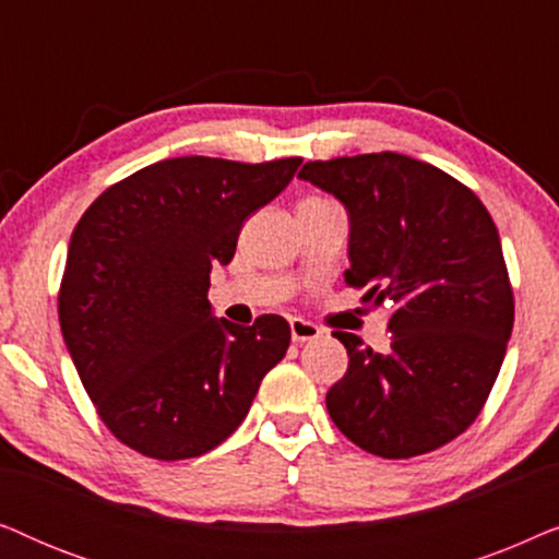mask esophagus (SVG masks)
I'll list each match as a JSON object with an SVG mask.
<instances>
[{
	"mask_svg": "<svg viewBox=\"0 0 559 559\" xmlns=\"http://www.w3.org/2000/svg\"><path fill=\"white\" fill-rule=\"evenodd\" d=\"M289 333H293V341L295 343H305V341H312V338H320V325L310 323V320L305 318H289Z\"/></svg>",
	"mask_w": 559,
	"mask_h": 559,
	"instance_id": "1",
	"label": "esophagus"
}]
</instances>
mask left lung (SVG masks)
I'll return each mask as SVG.
<instances>
[{"label": "left lung", "instance_id": "1", "mask_svg": "<svg viewBox=\"0 0 559 559\" xmlns=\"http://www.w3.org/2000/svg\"><path fill=\"white\" fill-rule=\"evenodd\" d=\"M300 178L346 205V285L392 308L384 350L333 333L348 369L325 396L328 415L389 461L442 448L480 415L514 328L491 213L440 167L396 152L316 159Z\"/></svg>", "mask_w": 559, "mask_h": 559}]
</instances>
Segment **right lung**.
<instances>
[{"label":"right lung","instance_id":"1","mask_svg":"<svg viewBox=\"0 0 559 559\" xmlns=\"http://www.w3.org/2000/svg\"><path fill=\"white\" fill-rule=\"evenodd\" d=\"M300 157H173L106 188L73 228L58 293L60 331L114 438L155 461L221 445L282 361L289 325L211 316V270L234 259L251 213Z\"/></svg>","mask_w":559,"mask_h":559}]
</instances>
